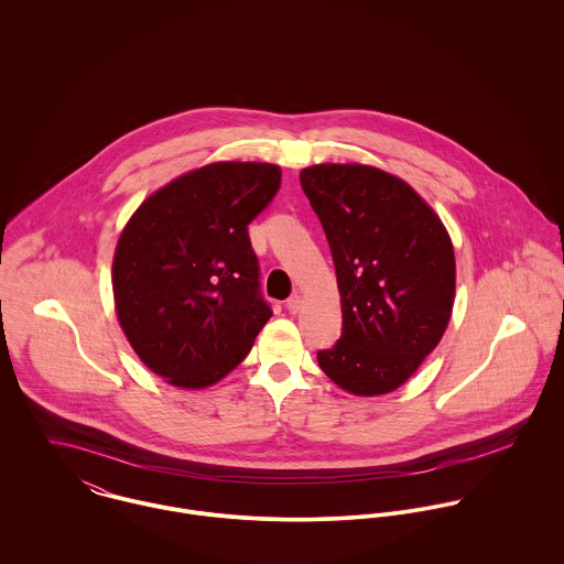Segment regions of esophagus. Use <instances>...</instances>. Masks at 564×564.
I'll return each mask as SVG.
<instances>
[{"label": "esophagus", "mask_w": 564, "mask_h": 564, "mask_svg": "<svg viewBox=\"0 0 564 564\" xmlns=\"http://www.w3.org/2000/svg\"><path fill=\"white\" fill-rule=\"evenodd\" d=\"M302 304H304V302H302V295H297V293H295V295H291V297H289V302H286V308H289V313L297 315V313L302 311Z\"/></svg>", "instance_id": "esophagus-1"}]
</instances>
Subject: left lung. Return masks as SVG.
Listing matches in <instances>:
<instances>
[{
    "label": "left lung",
    "instance_id": "8db88e82",
    "mask_svg": "<svg viewBox=\"0 0 564 564\" xmlns=\"http://www.w3.org/2000/svg\"><path fill=\"white\" fill-rule=\"evenodd\" d=\"M300 182L329 242L343 311V334L319 351V367L356 398L393 393L452 319L449 232L408 182L378 166L323 162Z\"/></svg>",
    "mask_w": 564,
    "mask_h": 564
}]
</instances>
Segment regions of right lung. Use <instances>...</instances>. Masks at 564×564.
Segmentation results:
<instances>
[{"label": "right lung", "instance_id": "obj_1", "mask_svg": "<svg viewBox=\"0 0 564 564\" xmlns=\"http://www.w3.org/2000/svg\"><path fill=\"white\" fill-rule=\"evenodd\" d=\"M280 177L271 162H210L154 191L121 230L115 313L141 362L169 384H217L271 319L247 224Z\"/></svg>", "mask_w": 564, "mask_h": 564}]
</instances>
